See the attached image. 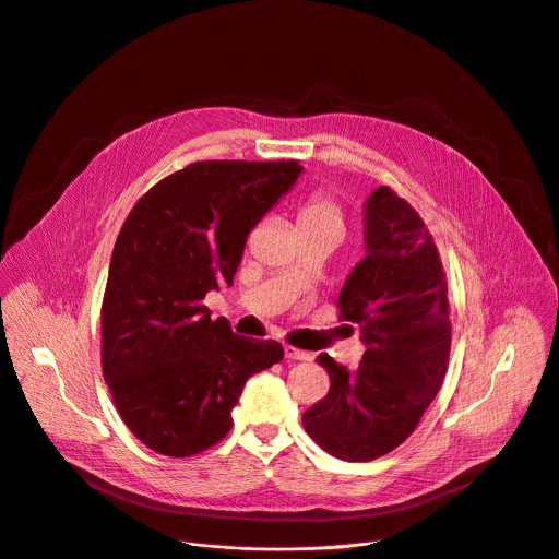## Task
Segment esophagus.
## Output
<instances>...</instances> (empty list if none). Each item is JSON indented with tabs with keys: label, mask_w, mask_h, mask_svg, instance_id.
<instances>
[{
	"label": "esophagus",
	"mask_w": 559,
	"mask_h": 559,
	"mask_svg": "<svg viewBox=\"0 0 559 559\" xmlns=\"http://www.w3.org/2000/svg\"><path fill=\"white\" fill-rule=\"evenodd\" d=\"M285 357H287V359H300V361H309V359H311V353H307V350H300V348H296V346L287 344V346H285Z\"/></svg>",
	"instance_id": "1"
}]
</instances>
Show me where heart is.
Here are the masks:
<instances>
[{"label": "heart", "instance_id": "heart-1", "mask_svg": "<svg viewBox=\"0 0 559 559\" xmlns=\"http://www.w3.org/2000/svg\"><path fill=\"white\" fill-rule=\"evenodd\" d=\"M298 228L300 230H320V228H331L340 230L344 228V217L340 206L322 191L311 193L305 204L298 211Z\"/></svg>", "mask_w": 559, "mask_h": 559}]
</instances>
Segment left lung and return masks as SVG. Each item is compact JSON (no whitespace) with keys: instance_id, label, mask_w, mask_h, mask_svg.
I'll use <instances>...</instances> for the list:
<instances>
[{"instance_id":"8db88e82","label":"left lung","mask_w":559,"mask_h":559,"mask_svg":"<svg viewBox=\"0 0 559 559\" xmlns=\"http://www.w3.org/2000/svg\"><path fill=\"white\" fill-rule=\"evenodd\" d=\"M366 257L348 274L340 320L357 324L366 350L355 370L326 353L329 393L302 415L307 435L342 461H373L402 445L437 397L452 322L439 250L419 213L389 186L364 211Z\"/></svg>"}]
</instances>
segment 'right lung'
I'll list each match as a JSON object with an SVG mask.
<instances>
[{"mask_svg":"<svg viewBox=\"0 0 559 559\" xmlns=\"http://www.w3.org/2000/svg\"><path fill=\"white\" fill-rule=\"evenodd\" d=\"M296 159L193 162L159 179L124 219L100 307V364L124 426L183 459L219 443L276 340L233 333L202 302L233 285L250 230L292 189Z\"/></svg>","mask_w":559,"mask_h":559,"instance_id":"right-lung-1","label":"right lung"}]
</instances>
